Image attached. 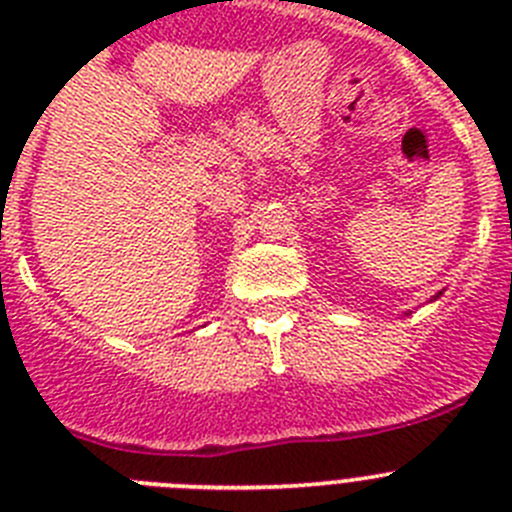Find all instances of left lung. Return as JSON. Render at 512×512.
Returning a JSON list of instances; mask_svg holds the SVG:
<instances>
[{"instance_id":"1","label":"left lung","mask_w":512,"mask_h":512,"mask_svg":"<svg viewBox=\"0 0 512 512\" xmlns=\"http://www.w3.org/2000/svg\"><path fill=\"white\" fill-rule=\"evenodd\" d=\"M443 292H438V295H433V300H438V297H441ZM405 315H410V312H405Z\"/></svg>"}]
</instances>
